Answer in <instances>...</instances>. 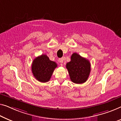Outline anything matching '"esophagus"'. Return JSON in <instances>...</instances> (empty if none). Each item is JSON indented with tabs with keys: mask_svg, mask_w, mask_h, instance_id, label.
<instances>
[{
	"mask_svg": "<svg viewBox=\"0 0 121 121\" xmlns=\"http://www.w3.org/2000/svg\"><path fill=\"white\" fill-rule=\"evenodd\" d=\"M59 62H60V63H61V64H62V63L64 62V59H63V58L59 59Z\"/></svg>",
	"mask_w": 121,
	"mask_h": 121,
	"instance_id": "34e87169",
	"label": "esophagus"
}]
</instances>
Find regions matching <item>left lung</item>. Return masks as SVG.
I'll use <instances>...</instances> for the list:
<instances>
[{"label":"left lung","instance_id":"obj_1","mask_svg":"<svg viewBox=\"0 0 121 121\" xmlns=\"http://www.w3.org/2000/svg\"><path fill=\"white\" fill-rule=\"evenodd\" d=\"M66 68L71 81L75 84L86 82L91 72L90 61L76 53L71 55V61L67 63Z\"/></svg>","mask_w":121,"mask_h":121}]
</instances>
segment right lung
I'll use <instances>...</instances> for the list:
<instances>
[{
    "instance_id": "obj_1",
    "label": "right lung",
    "mask_w": 121,
    "mask_h": 121,
    "mask_svg": "<svg viewBox=\"0 0 121 121\" xmlns=\"http://www.w3.org/2000/svg\"><path fill=\"white\" fill-rule=\"evenodd\" d=\"M57 66L56 63L50 60L46 55L42 54L33 60L31 66L32 73L38 81L46 82L50 80Z\"/></svg>"
}]
</instances>
